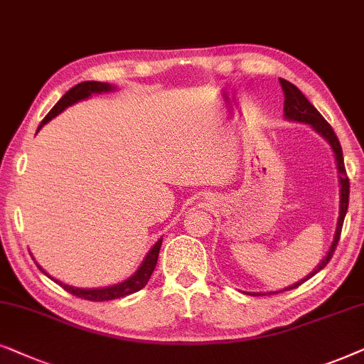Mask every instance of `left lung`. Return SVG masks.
<instances>
[{
	"instance_id": "8db88e82",
	"label": "left lung",
	"mask_w": 364,
	"mask_h": 364,
	"mask_svg": "<svg viewBox=\"0 0 364 364\" xmlns=\"http://www.w3.org/2000/svg\"><path fill=\"white\" fill-rule=\"evenodd\" d=\"M281 88L284 91V119L288 121H296V123H303V124H309L311 128L316 132L319 136H323L326 139L329 146L333 149L334 154V161H336V169H338V181H340V216H338V223H336V230H334V236H333V243L329 246L328 253L324 258L321 259L316 268H314L311 273L304 276L303 279L296 281V283L291 284V287H287L284 289H279V291H269V293H253V296H266V294H274V293H281V291H288V289L298 288L299 284H303L304 281H308L309 278H313L318 271H321L324 266L328 264V261L331 259L333 251L336 250L338 241H340V235H341V228H343V221H345L346 211H348V201H350V179L346 176V169H345V159H343V149L340 144V139L336 138L333 128L328 124V121L319 114V111L314 108V106L309 103L306 96H304L301 91H299L296 86L289 81L279 77ZM251 294V293H250Z\"/></svg>"
}]
</instances>
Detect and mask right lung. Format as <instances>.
<instances>
[{
	"mask_svg": "<svg viewBox=\"0 0 364 364\" xmlns=\"http://www.w3.org/2000/svg\"><path fill=\"white\" fill-rule=\"evenodd\" d=\"M118 88L109 83H101V81H83V83H77L76 86H73L71 90L66 91V95H63V98L58 101V103L53 106V109L46 114V118L41 121V124L38 126V132L45 126L46 123H50L53 118H56L58 114L63 113L68 106L77 103V101H83L91 98L93 95H101V93H111V91H116ZM36 132V133H38ZM163 238H159L156 243H154L149 251L144 256L143 263L139 264V268L134 271V273L121 281V283L111 284V287H105V288H76V287H70V284L61 283L60 279H55L53 276L46 273L45 269L41 268L40 264L36 263L38 268H40L43 273H45L48 278H51L53 281H56L61 288H65L68 293L75 294L77 298H85L90 299V301H109V299H116V298H123L128 296V294H133L143 289L148 284L149 276L156 268V261H158V255H159V248H161Z\"/></svg>",
	"mask_w": 364,
	"mask_h": 364,
	"instance_id": "obj_1",
	"label": "right lung"
}]
</instances>
